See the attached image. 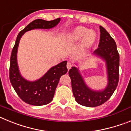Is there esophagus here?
I'll use <instances>...</instances> for the list:
<instances>
[{
	"mask_svg": "<svg viewBox=\"0 0 131 131\" xmlns=\"http://www.w3.org/2000/svg\"><path fill=\"white\" fill-rule=\"evenodd\" d=\"M71 66H72V64H71V63H70V62H68V63H67V68H68V69H71Z\"/></svg>",
	"mask_w": 131,
	"mask_h": 131,
	"instance_id": "obj_1",
	"label": "esophagus"
}]
</instances>
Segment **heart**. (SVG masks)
<instances>
[{
    "label": "heart",
    "mask_w": 131,
    "mask_h": 131,
    "mask_svg": "<svg viewBox=\"0 0 131 131\" xmlns=\"http://www.w3.org/2000/svg\"><path fill=\"white\" fill-rule=\"evenodd\" d=\"M69 39L71 41H79L83 39L82 48L87 50L91 48L95 43L97 39V35L93 30H89L83 27H79L73 31Z\"/></svg>",
    "instance_id": "obj_1"
}]
</instances>
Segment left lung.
I'll use <instances>...</instances> for the list:
<instances>
[{"label": "left lung", "instance_id": "obj_1", "mask_svg": "<svg viewBox=\"0 0 131 131\" xmlns=\"http://www.w3.org/2000/svg\"><path fill=\"white\" fill-rule=\"evenodd\" d=\"M100 42L94 54L101 57L106 62L108 77L107 87L102 91H92L85 84L77 68L73 67L69 71L75 101L86 107H96L106 102L112 96L119 82V54L116 43L103 27L100 26Z\"/></svg>", "mask_w": 131, "mask_h": 131}]
</instances>
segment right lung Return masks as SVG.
I'll list each match as a JSON object with an SVG mask.
<instances>
[{
  "instance_id": "obj_1",
  "label": "right lung",
  "mask_w": 131,
  "mask_h": 131,
  "mask_svg": "<svg viewBox=\"0 0 131 131\" xmlns=\"http://www.w3.org/2000/svg\"><path fill=\"white\" fill-rule=\"evenodd\" d=\"M60 18L51 21L35 19L20 31L16 40L10 57L9 75L12 85L17 94L25 103L33 106H43L52 100L60 77L68 71L67 61L61 62L49 69L45 75L36 81H28L21 76L17 63V50L23 35L34 29H50L57 25Z\"/></svg>"
}]
</instances>
